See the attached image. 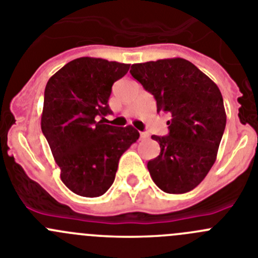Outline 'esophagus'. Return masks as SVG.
Returning a JSON list of instances; mask_svg holds the SVG:
<instances>
[{"label": "esophagus", "mask_w": 258, "mask_h": 258, "mask_svg": "<svg viewBox=\"0 0 258 258\" xmlns=\"http://www.w3.org/2000/svg\"><path fill=\"white\" fill-rule=\"evenodd\" d=\"M148 137H149L148 132H141L140 134V139H148Z\"/></svg>", "instance_id": "esophagus-1"}]
</instances>
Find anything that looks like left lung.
<instances>
[{
	"label": "left lung",
	"mask_w": 258,
	"mask_h": 258,
	"mask_svg": "<svg viewBox=\"0 0 258 258\" xmlns=\"http://www.w3.org/2000/svg\"><path fill=\"white\" fill-rule=\"evenodd\" d=\"M130 72L153 94L158 113L172 117L168 136H151L160 145V154L148 163L151 178L167 194L189 192L216 160L227 123L220 90L183 58L135 63Z\"/></svg>",
	"instance_id": "left-lung-1"
}]
</instances>
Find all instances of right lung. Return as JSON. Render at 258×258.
I'll return each mask as SVG.
<instances>
[{"label":"right lung","mask_w":258,"mask_h":258,"mask_svg":"<svg viewBox=\"0 0 258 258\" xmlns=\"http://www.w3.org/2000/svg\"><path fill=\"white\" fill-rule=\"evenodd\" d=\"M128 69L126 63L81 57L64 64L45 86L42 132L62 182L79 196L104 195L114 182L119 158L140 137L132 126L103 122L112 113L108 100L113 84Z\"/></svg>","instance_id":"1"}]
</instances>
